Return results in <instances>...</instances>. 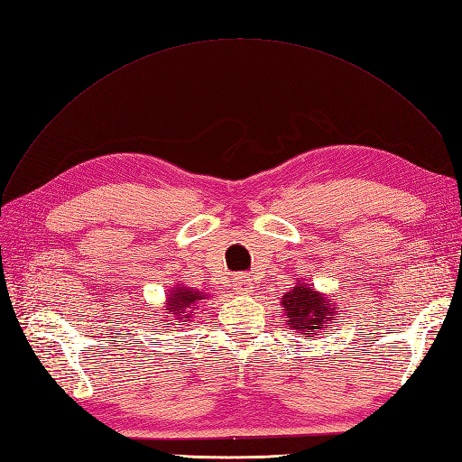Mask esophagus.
<instances>
[{
	"label": "esophagus",
	"instance_id": "obj_1",
	"mask_svg": "<svg viewBox=\"0 0 462 462\" xmlns=\"http://www.w3.org/2000/svg\"><path fill=\"white\" fill-rule=\"evenodd\" d=\"M248 282H251V280H248L246 276H236L235 278V285H236V288H239V290H246L248 288Z\"/></svg>",
	"mask_w": 462,
	"mask_h": 462
}]
</instances>
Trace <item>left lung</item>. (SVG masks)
I'll return each mask as SVG.
<instances>
[{
    "label": "left lung",
    "mask_w": 462,
    "mask_h": 462,
    "mask_svg": "<svg viewBox=\"0 0 462 462\" xmlns=\"http://www.w3.org/2000/svg\"><path fill=\"white\" fill-rule=\"evenodd\" d=\"M282 299L285 319H288L285 322L291 328L309 334V340L319 336V330L332 327L330 320H336L332 301H327L320 293L313 291L305 283H299L297 288L290 290Z\"/></svg>",
    "instance_id": "left-lung-1"
}]
</instances>
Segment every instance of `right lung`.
I'll return each mask as SVG.
<instances>
[{"instance_id": "add662e5", "label": "right lung", "mask_w": 462, "mask_h": 462, "mask_svg": "<svg viewBox=\"0 0 462 462\" xmlns=\"http://www.w3.org/2000/svg\"><path fill=\"white\" fill-rule=\"evenodd\" d=\"M200 299H204V293H200V291L190 290V288H174L169 297V303H167L165 310H169V315H172V317L189 320L190 315H184L186 309L189 307L192 309V305H196Z\"/></svg>"}]
</instances>
